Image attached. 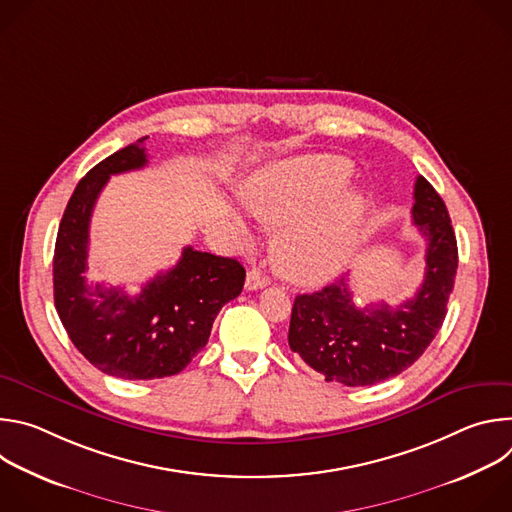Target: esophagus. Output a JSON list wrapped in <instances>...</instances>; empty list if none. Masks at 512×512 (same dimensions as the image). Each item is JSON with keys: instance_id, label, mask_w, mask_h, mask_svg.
Instances as JSON below:
<instances>
[{"instance_id": "34e87169", "label": "esophagus", "mask_w": 512, "mask_h": 512, "mask_svg": "<svg viewBox=\"0 0 512 512\" xmlns=\"http://www.w3.org/2000/svg\"><path fill=\"white\" fill-rule=\"evenodd\" d=\"M267 283H269V277H267V275H263L259 269H249V271H247L245 287H247L249 291H253V289H261V287H265Z\"/></svg>"}]
</instances>
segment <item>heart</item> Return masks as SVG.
Here are the masks:
<instances>
[{"mask_svg":"<svg viewBox=\"0 0 512 512\" xmlns=\"http://www.w3.org/2000/svg\"><path fill=\"white\" fill-rule=\"evenodd\" d=\"M348 176L340 158L296 160L269 168L247 190V206L263 223L281 229L277 265L302 285H320L336 277L350 261L367 216L360 192L326 200ZM249 235V227L239 223Z\"/></svg>","mask_w":512,"mask_h":512,"instance_id":"obj_1","label":"heart"}]
</instances>
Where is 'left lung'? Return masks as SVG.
<instances>
[{
  "instance_id": "obj_1",
  "label": "left lung",
  "mask_w": 512,
  "mask_h": 512,
  "mask_svg": "<svg viewBox=\"0 0 512 512\" xmlns=\"http://www.w3.org/2000/svg\"><path fill=\"white\" fill-rule=\"evenodd\" d=\"M413 223L425 237V277L417 294L399 306L356 308L342 277L291 308L289 348L328 383L367 387L397 377L425 352L442 328L458 269V245L442 196L419 176Z\"/></svg>"
}]
</instances>
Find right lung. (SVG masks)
Returning <instances> with one entry per match:
<instances>
[{
  "mask_svg": "<svg viewBox=\"0 0 512 512\" xmlns=\"http://www.w3.org/2000/svg\"><path fill=\"white\" fill-rule=\"evenodd\" d=\"M97 164L72 192L54 247V306L77 350L105 375L150 381L178 375L206 346L212 322L245 283L237 259L184 247L180 261L127 296L123 287L89 283V225L109 176L148 164L143 141Z\"/></svg>",
  "mask_w": 512,
  "mask_h": 512,
  "instance_id": "1",
  "label": "right lung"
}]
</instances>
